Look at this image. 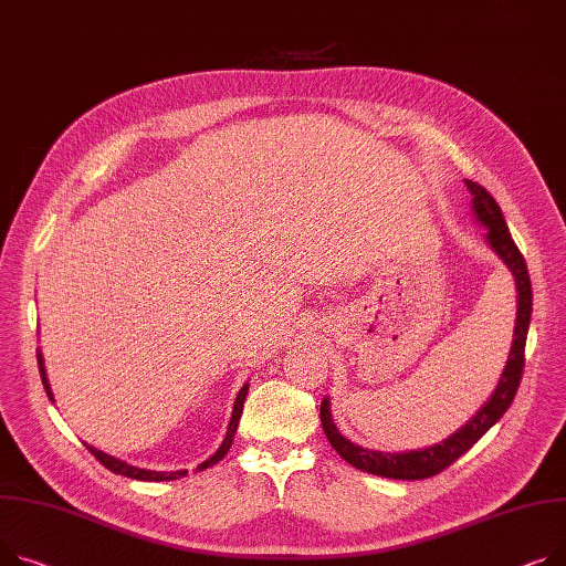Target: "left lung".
<instances>
[{
  "label": "left lung",
  "mask_w": 566,
  "mask_h": 566,
  "mask_svg": "<svg viewBox=\"0 0 566 566\" xmlns=\"http://www.w3.org/2000/svg\"><path fill=\"white\" fill-rule=\"evenodd\" d=\"M467 188L471 191V209L473 218L484 228V241L486 245L496 252V256L505 263V269L512 273L516 284V321H514V338L512 348L505 361V368L501 373V380L494 389V394L486 398V402L473 413V417L450 437L443 441L409 450V453H382V450H373L353 443L348 437L338 432L332 419L329 398H323L321 402V423L325 430L327 441L332 448L342 455L348 464H353L359 471L382 475L391 480H423L441 473L446 467L460 460L467 450L489 430L501 421L507 407L512 405L521 373H523V350H525V338H528L531 316H533V286L528 266H525V259L518 252L516 243L512 241V234L505 224L503 211L499 202L489 196L484 188L471 179H464Z\"/></svg>",
  "instance_id": "8db88e82"
}]
</instances>
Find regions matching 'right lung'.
<instances>
[{"label": "right lung", "instance_id": "add662e5", "mask_svg": "<svg viewBox=\"0 0 566 566\" xmlns=\"http://www.w3.org/2000/svg\"><path fill=\"white\" fill-rule=\"evenodd\" d=\"M38 368H41V378H43V387H45V391H48V396H50V400L54 402V394H52V387H50V380H48V370H45V359H43V353L38 350ZM248 389H250V385L245 382L243 387H241V391H239V396H237V400H234V409H232V419H230V428H228V434H224V439H222V443H220V448L216 450V453L209 458V460H205L200 467H198V471H205V469H209V467H213V464H218L224 455H228V450H230V446H232V441H234V434H237V428H239V421H241V413H243V402H245V396H248ZM86 448L91 450V453L108 469V471H113V473H118V475H125V478H132V480H145V482H164V480H177V478H184L188 471L186 469H181V471H149V469H138V467H132V464H127V462H123V460H118V458H113V455H108V453H102V450H97L95 446H88L86 443Z\"/></svg>", "mask_w": 566, "mask_h": 566}]
</instances>
